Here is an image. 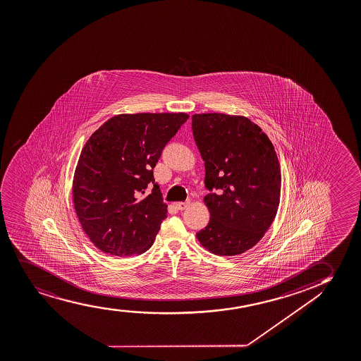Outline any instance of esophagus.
<instances>
[{
    "label": "esophagus",
    "instance_id": "esophagus-1",
    "mask_svg": "<svg viewBox=\"0 0 361 361\" xmlns=\"http://www.w3.org/2000/svg\"><path fill=\"white\" fill-rule=\"evenodd\" d=\"M188 205H190V202H178V203H176V208L178 210H185Z\"/></svg>",
    "mask_w": 361,
    "mask_h": 361
}]
</instances>
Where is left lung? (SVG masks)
Instances as JSON below:
<instances>
[{"label":"left lung","instance_id":"left-lung-1","mask_svg":"<svg viewBox=\"0 0 361 361\" xmlns=\"http://www.w3.org/2000/svg\"><path fill=\"white\" fill-rule=\"evenodd\" d=\"M192 131L204 161L208 225L197 240L210 253L232 257L263 238L276 216L281 170L275 148L260 126L243 116H192Z\"/></svg>","mask_w":361,"mask_h":361}]
</instances>
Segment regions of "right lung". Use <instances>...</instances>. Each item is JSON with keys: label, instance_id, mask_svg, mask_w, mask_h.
Returning <instances> with one entry per match:
<instances>
[{"label": "right lung", "instance_id": "1", "mask_svg": "<svg viewBox=\"0 0 361 361\" xmlns=\"http://www.w3.org/2000/svg\"><path fill=\"white\" fill-rule=\"evenodd\" d=\"M186 113L119 114L90 136L73 180L82 230L98 250L116 257L151 248L168 213L153 169ZM149 197L140 198L148 184Z\"/></svg>", "mask_w": 361, "mask_h": 361}]
</instances>
